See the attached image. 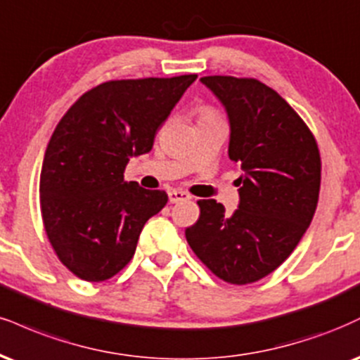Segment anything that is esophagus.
<instances>
[{"instance_id":"1","label":"esophagus","mask_w":360,"mask_h":360,"mask_svg":"<svg viewBox=\"0 0 360 360\" xmlns=\"http://www.w3.org/2000/svg\"><path fill=\"white\" fill-rule=\"evenodd\" d=\"M169 202L171 205H176V202L179 201H188V199H191V196H189L188 193L184 191H177V189H172V191H169Z\"/></svg>"}]
</instances>
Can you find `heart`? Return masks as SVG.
<instances>
[{
	"label": "heart",
	"instance_id": "heart-1",
	"mask_svg": "<svg viewBox=\"0 0 360 360\" xmlns=\"http://www.w3.org/2000/svg\"><path fill=\"white\" fill-rule=\"evenodd\" d=\"M205 117H213V114H211L210 110H205V112H202V114H201V119H205Z\"/></svg>",
	"mask_w": 360,
	"mask_h": 360
}]
</instances>
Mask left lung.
Segmentation results:
<instances>
[{
    "instance_id": "1",
    "label": "left lung",
    "mask_w": 360,
    "mask_h": 360,
    "mask_svg": "<svg viewBox=\"0 0 360 360\" xmlns=\"http://www.w3.org/2000/svg\"><path fill=\"white\" fill-rule=\"evenodd\" d=\"M201 82L226 109L228 154L243 174L235 213L201 199L186 240L218 278L253 283L276 270L310 226L320 191L319 146L300 115L259 80L213 75Z\"/></svg>"
}]
</instances>
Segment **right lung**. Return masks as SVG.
I'll return each instance as SVG.
<instances>
[{
    "label": "right lung",
    "mask_w": 360,
    "mask_h": 360,
    "mask_svg": "<svg viewBox=\"0 0 360 360\" xmlns=\"http://www.w3.org/2000/svg\"><path fill=\"white\" fill-rule=\"evenodd\" d=\"M198 75L110 80L94 86L56 125L40 174V207L56 257L85 281L119 274L136 253L166 191L125 183L132 155L153 149L158 129Z\"/></svg>",
    "instance_id": "right-lung-1"
}]
</instances>
